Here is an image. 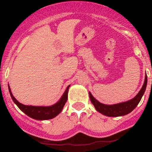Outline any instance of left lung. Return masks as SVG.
Listing matches in <instances>:
<instances>
[{
    "label": "left lung",
    "mask_w": 152,
    "mask_h": 152,
    "mask_svg": "<svg viewBox=\"0 0 152 152\" xmlns=\"http://www.w3.org/2000/svg\"><path fill=\"white\" fill-rule=\"evenodd\" d=\"M146 85L147 76L145 75V82H144L141 90H140V92L137 93V95L134 99H132L130 101H128V102L116 104L113 105H106L104 104L100 103L92 96V94L90 92H89V95H90V99L92 104L94 105L95 108L96 109L97 111H99V113L104 115L110 116V117H118V116H122L129 114L137 107L139 102L141 100L144 93H145Z\"/></svg>",
    "instance_id": "1"
}]
</instances>
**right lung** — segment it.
Returning a JSON list of instances; mask_svg holds the SVG:
<instances>
[{
	"instance_id": "1",
	"label": "right lung",
	"mask_w": 152,
	"mask_h": 152,
	"mask_svg": "<svg viewBox=\"0 0 152 152\" xmlns=\"http://www.w3.org/2000/svg\"><path fill=\"white\" fill-rule=\"evenodd\" d=\"M68 87L69 86L67 87V88L65 91L60 100L57 103L52 106H50V107H34V106H26L22 104L20 102H18L16 100V99L14 97L12 92H11L10 86H9V90H10V93L12 100L16 104L17 106L19 107L20 110H22L25 114H26L27 115L32 118L42 121L53 118L56 117L58 114L61 113V111L63 109L64 106H65L67 100Z\"/></svg>"
}]
</instances>
